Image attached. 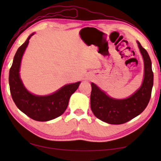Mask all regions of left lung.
Here are the masks:
<instances>
[{"label":"left lung","instance_id":"8db88e82","mask_svg":"<svg viewBox=\"0 0 161 161\" xmlns=\"http://www.w3.org/2000/svg\"><path fill=\"white\" fill-rule=\"evenodd\" d=\"M144 62V75L142 84L134 93L126 99L110 97L92 82L91 109L98 119L110 124H122L139 115L146 108L151 99L153 73L151 58L147 51L137 41Z\"/></svg>","mask_w":161,"mask_h":161}]
</instances>
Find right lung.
Here are the masks:
<instances>
[{
	"mask_svg": "<svg viewBox=\"0 0 161 161\" xmlns=\"http://www.w3.org/2000/svg\"><path fill=\"white\" fill-rule=\"evenodd\" d=\"M34 34L35 32L29 35L15 54L9 72L10 91L13 102L22 112L35 121H47L58 118L64 112L71 95L77 90L80 81L66 84L46 96L33 94L25 88L20 77V64L29 40Z\"/></svg>",
	"mask_w": 161,
	"mask_h": 161,
	"instance_id": "add662e5",
	"label": "right lung"
}]
</instances>
